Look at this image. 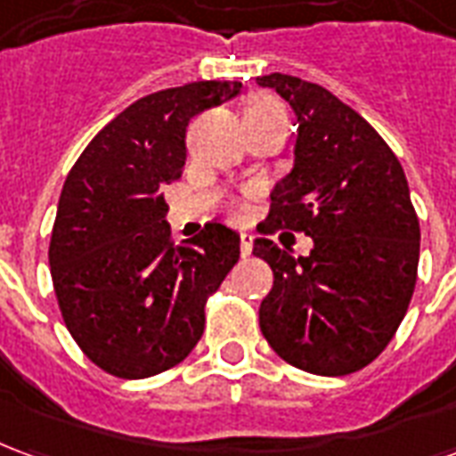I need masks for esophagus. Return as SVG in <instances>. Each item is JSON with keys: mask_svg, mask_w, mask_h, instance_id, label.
<instances>
[{"mask_svg": "<svg viewBox=\"0 0 456 456\" xmlns=\"http://www.w3.org/2000/svg\"><path fill=\"white\" fill-rule=\"evenodd\" d=\"M251 234H247V232H241V258H248L251 256Z\"/></svg>", "mask_w": 456, "mask_h": 456, "instance_id": "esophagus-1", "label": "esophagus"}]
</instances>
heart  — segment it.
<instances>
[{
  "label": "heart",
  "mask_w": 456,
  "mask_h": 456,
  "mask_svg": "<svg viewBox=\"0 0 456 456\" xmlns=\"http://www.w3.org/2000/svg\"><path fill=\"white\" fill-rule=\"evenodd\" d=\"M247 112H261V114H268V112H283L281 110V104L276 100H268V97H258L254 102L248 104Z\"/></svg>",
  "instance_id": "heart-1"
}]
</instances>
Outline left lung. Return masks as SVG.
<instances>
[{
	"label": "left lung",
	"mask_w": 456,
	"mask_h": 456,
	"mask_svg": "<svg viewBox=\"0 0 456 456\" xmlns=\"http://www.w3.org/2000/svg\"><path fill=\"white\" fill-rule=\"evenodd\" d=\"M297 119L293 170L271 192L264 234L313 237L307 256L258 237L254 254L273 271L258 307L271 349L296 369L344 376L371 363L411 305L420 224L401 160L362 114L315 83L258 75Z\"/></svg>",
	"instance_id": "left-lung-1"
}]
</instances>
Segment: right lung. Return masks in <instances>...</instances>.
Instances as JSON below:
<instances>
[{
  "label": "right lung",
  "mask_w": 456,
  "mask_h": 456,
  "mask_svg": "<svg viewBox=\"0 0 456 456\" xmlns=\"http://www.w3.org/2000/svg\"><path fill=\"white\" fill-rule=\"evenodd\" d=\"M239 93L237 80H202L146 94L65 178L48 264L68 332L102 371L149 379L202 337L208 296L239 261V234L212 222L173 247L160 190L183 173L190 119Z\"/></svg>",
  "instance_id": "1"
}]
</instances>
